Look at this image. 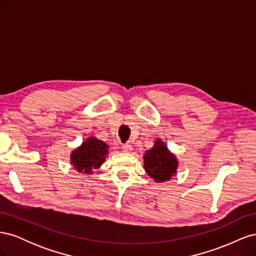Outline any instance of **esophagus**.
<instances>
[{
    "label": "esophagus",
    "mask_w": 256,
    "mask_h": 256,
    "mask_svg": "<svg viewBox=\"0 0 256 256\" xmlns=\"http://www.w3.org/2000/svg\"><path fill=\"white\" fill-rule=\"evenodd\" d=\"M122 150L125 152H131V150H132V145H130L129 143L122 144Z\"/></svg>",
    "instance_id": "esophagus-1"
}]
</instances>
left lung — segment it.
Segmentation results:
<instances>
[{
    "instance_id": "obj_1",
    "label": "left lung",
    "mask_w": 256,
    "mask_h": 256,
    "mask_svg": "<svg viewBox=\"0 0 256 256\" xmlns=\"http://www.w3.org/2000/svg\"><path fill=\"white\" fill-rule=\"evenodd\" d=\"M177 164V159L161 140H157L154 146L144 154L145 171L157 182L171 180L176 174Z\"/></svg>"
}]
</instances>
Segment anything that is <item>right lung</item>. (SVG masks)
Here are the masks:
<instances>
[{
  "label": "right lung",
  "instance_id": "1",
  "mask_svg": "<svg viewBox=\"0 0 256 256\" xmlns=\"http://www.w3.org/2000/svg\"><path fill=\"white\" fill-rule=\"evenodd\" d=\"M108 154V145L90 136L74 150L70 156L72 164L79 173L92 174V170L98 168L102 166Z\"/></svg>",
  "mask_w": 256,
  "mask_h": 256
}]
</instances>
